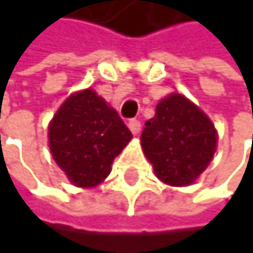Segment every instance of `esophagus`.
Here are the masks:
<instances>
[{"label": "esophagus", "instance_id": "1", "mask_svg": "<svg viewBox=\"0 0 253 253\" xmlns=\"http://www.w3.org/2000/svg\"><path fill=\"white\" fill-rule=\"evenodd\" d=\"M128 128L131 129L133 134H137V133L141 131V122L137 120V119H131V120L128 122Z\"/></svg>", "mask_w": 253, "mask_h": 253}]
</instances>
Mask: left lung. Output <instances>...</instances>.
I'll use <instances>...</instances> for the list:
<instances>
[{"label": "left lung", "instance_id": "obj_1", "mask_svg": "<svg viewBox=\"0 0 253 253\" xmlns=\"http://www.w3.org/2000/svg\"><path fill=\"white\" fill-rule=\"evenodd\" d=\"M141 142L160 180L190 185L212 160L217 134L212 122L193 103L182 95H171L157 104Z\"/></svg>", "mask_w": 253, "mask_h": 253}]
</instances>
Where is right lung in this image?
<instances>
[{"label":"right lung","mask_w":253,"mask_h":253,"mask_svg":"<svg viewBox=\"0 0 253 253\" xmlns=\"http://www.w3.org/2000/svg\"><path fill=\"white\" fill-rule=\"evenodd\" d=\"M133 134L93 90L68 98L49 126L53 160L77 187H95Z\"/></svg>","instance_id":"right-lung-1"}]
</instances>
